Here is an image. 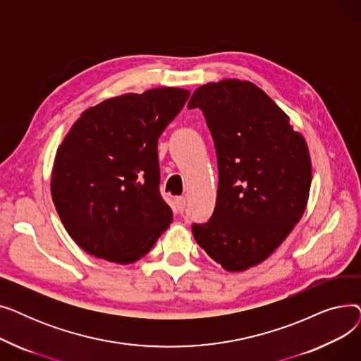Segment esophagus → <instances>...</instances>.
<instances>
[{"label":"esophagus","instance_id":"esophagus-1","mask_svg":"<svg viewBox=\"0 0 361 361\" xmlns=\"http://www.w3.org/2000/svg\"><path fill=\"white\" fill-rule=\"evenodd\" d=\"M176 207H177V211L181 214L184 209H185V206H187V200H185V197H183V196H178V197H176Z\"/></svg>","mask_w":361,"mask_h":361}]
</instances>
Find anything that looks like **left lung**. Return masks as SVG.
Wrapping results in <instances>:
<instances>
[{"mask_svg": "<svg viewBox=\"0 0 361 361\" xmlns=\"http://www.w3.org/2000/svg\"><path fill=\"white\" fill-rule=\"evenodd\" d=\"M188 109L199 108L218 159L212 216L193 224L200 247L240 272L268 259L305 214L312 183L307 145L288 116L250 82L200 86Z\"/></svg>", "mask_w": 361, "mask_h": 361, "instance_id": "obj_1", "label": "left lung"}]
</instances>
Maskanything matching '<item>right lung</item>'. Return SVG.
I'll return each mask as SVG.
<instances>
[{"instance_id": "add662e5", "label": "right lung", "mask_w": 361, "mask_h": 361, "mask_svg": "<svg viewBox=\"0 0 361 361\" xmlns=\"http://www.w3.org/2000/svg\"><path fill=\"white\" fill-rule=\"evenodd\" d=\"M184 89L128 93L89 108L56 150L51 193L67 233L94 257L131 263L173 221L161 196L158 139Z\"/></svg>"}]
</instances>
